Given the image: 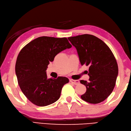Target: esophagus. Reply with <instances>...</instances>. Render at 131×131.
<instances>
[{
    "label": "esophagus",
    "instance_id": "1",
    "mask_svg": "<svg viewBox=\"0 0 131 131\" xmlns=\"http://www.w3.org/2000/svg\"><path fill=\"white\" fill-rule=\"evenodd\" d=\"M69 81L72 82V83H73L74 85H77L80 83L79 80H73V79H70L69 80Z\"/></svg>",
    "mask_w": 131,
    "mask_h": 131
}]
</instances>
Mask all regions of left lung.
Returning <instances> with one entry per match:
<instances>
[{"label":"left lung","instance_id":"1","mask_svg":"<svg viewBox=\"0 0 131 131\" xmlns=\"http://www.w3.org/2000/svg\"><path fill=\"white\" fill-rule=\"evenodd\" d=\"M75 47L81 66H89V81L81 80L86 91L81 96L86 102L96 104L105 101L113 92L118 74L114 54L105 42L90 34L68 38Z\"/></svg>","mask_w":131,"mask_h":131}]
</instances>
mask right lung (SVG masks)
Masks as SVG:
<instances>
[{
	"label": "right lung",
	"mask_w": 131,
	"mask_h": 131,
	"mask_svg": "<svg viewBox=\"0 0 131 131\" xmlns=\"http://www.w3.org/2000/svg\"><path fill=\"white\" fill-rule=\"evenodd\" d=\"M71 47L66 38L43 36L30 42L20 51L16 63V74L21 91L31 103L46 106L60 98L68 79H48L46 71L56 55Z\"/></svg>",
	"instance_id": "right-lung-1"
}]
</instances>
